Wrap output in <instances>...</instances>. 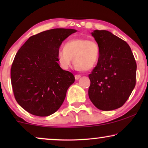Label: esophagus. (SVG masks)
Returning a JSON list of instances; mask_svg holds the SVG:
<instances>
[{
	"label": "esophagus",
	"instance_id": "obj_1",
	"mask_svg": "<svg viewBox=\"0 0 148 148\" xmlns=\"http://www.w3.org/2000/svg\"><path fill=\"white\" fill-rule=\"evenodd\" d=\"M80 77H81V75H75V78L76 80L79 79Z\"/></svg>",
	"mask_w": 148,
	"mask_h": 148
}]
</instances>
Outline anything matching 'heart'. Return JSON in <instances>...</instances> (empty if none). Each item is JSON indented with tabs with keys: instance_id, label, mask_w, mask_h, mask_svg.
<instances>
[{
	"instance_id": "heart-1",
	"label": "heart",
	"mask_w": 148,
	"mask_h": 148,
	"mask_svg": "<svg viewBox=\"0 0 148 148\" xmlns=\"http://www.w3.org/2000/svg\"><path fill=\"white\" fill-rule=\"evenodd\" d=\"M100 47L94 40L86 38H74L66 42L63 49L57 53V60L60 67L67 69L73 59L77 69L90 71L98 64Z\"/></svg>"
}]
</instances>
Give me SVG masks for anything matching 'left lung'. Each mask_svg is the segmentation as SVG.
<instances>
[{"label":"left lung","mask_w":148,"mask_h":148,"mask_svg":"<svg viewBox=\"0 0 148 148\" xmlns=\"http://www.w3.org/2000/svg\"><path fill=\"white\" fill-rule=\"evenodd\" d=\"M92 35L100 47V57L88 75L89 98L100 110H115L126 102L135 88L136 62L129 44L111 32L96 29Z\"/></svg>","instance_id":"8db88e82"}]
</instances>
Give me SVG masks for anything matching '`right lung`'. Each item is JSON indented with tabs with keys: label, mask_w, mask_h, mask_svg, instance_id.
<instances>
[{
	"label": "right lung",
	"mask_w": 148,
	"mask_h": 148,
	"mask_svg": "<svg viewBox=\"0 0 148 148\" xmlns=\"http://www.w3.org/2000/svg\"><path fill=\"white\" fill-rule=\"evenodd\" d=\"M76 32L56 28L40 32L29 37L16 54L12 88L16 101L30 114L49 116L63 103L75 77L60 68L57 53L62 42Z\"/></svg>",
	"instance_id": "right-lung-1"
}]
</instances>
